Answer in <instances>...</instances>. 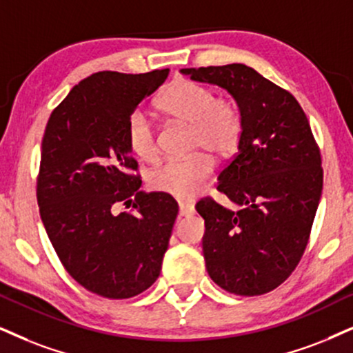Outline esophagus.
Masks as SVG:
<instances>
[{
	"instance_id": "esophagus-1",
	"label": "esophagus",
	"mask_w": 353,
	"mask_h": 353,
	"mask_svg": "<svg viewBox=\"0 0 353 353\" xmlns=\"http://www.w3.org/2000/svg\"><path fill=\"white\" fill-rule=\"evenodd\" d=\"M192 213H194V205L189 202L179 203V216H189Z\"/></svg>"
}]
</instances>
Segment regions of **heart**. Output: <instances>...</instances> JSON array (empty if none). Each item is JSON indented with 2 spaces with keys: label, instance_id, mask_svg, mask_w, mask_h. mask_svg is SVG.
<instances>
[{
  "label": "heart",
  "instance_id": "heart-1",
  "mask_svg": "<svg viewBox=\"0 0 353 353\" xmlns=\"http://www.w3.org/2000/svg\"><path fill=\"white\" fill-rule=\"evenodd\" d=\"M156 105L166 117L189 125L187 150L202 153L159 164L148 174L150 189L176 199L194 197L213 171L212 158L204 153L216 159L230 158L243 135V115L233 99L216 97L208 86L185 78L169 84ZM125 137L128 148L140 161H154L158 156L156 133L145 114L130 115Z\"/></svg>",
  "mask_w": 353,
  "mask_h": 353
}]
</instances>
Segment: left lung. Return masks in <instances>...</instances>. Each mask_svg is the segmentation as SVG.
Listing matches in <instances>:
<instances>
[{"label":"left lung","instance_id":"obj_1","mask_svg":"<svg viewBox=\"0 0 353 353\" xmlns=\"http://www.w3.org/2000/svg\"><path fill=\"white\" fill-rule=\"evenodd\" d=\"M181 71L226 89L243 115L239 151L216 185L239 210L212 197L195 205L208 275L234 295H264L292 275L307 246L323 192L319 146L295 97L251 66Z\"/></svg>","mask_w":353,"mask_h":353}]
</instances>
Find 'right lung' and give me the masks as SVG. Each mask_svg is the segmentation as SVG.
Here are the masks:
<instances>
[{
	"mask_svg": "<svg viewBox=\"0 0 353 353\" xmlns=\"http://www.w3.org/2000/svg\"><path fill=\"white\" fill-rule=\"evenodd\" d=\"M168 74H91L55 107L43 133L40 218L66 272L110 300L137 296L156 282L179 212L171 195L140 190L125 137L138 104ZM119 203L132 210L117 214Z\"/></svg>",
	"mask_w": 353,
	"mask_h": 353,
	"instance_id": "add662e5",
	"label": "right lung"
}]
</instances>
